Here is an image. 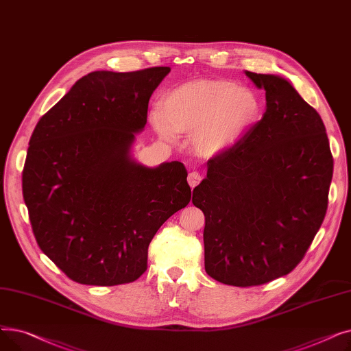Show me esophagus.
I'll list each match as a JSON object with an SVG mask.
<instances>
[{
    "label": "esophagus",
    "instance_id": "1",
    "mask_svg": "<svg viewBox=\"0 0 351 351\" xmlns=\"http://www.w3.org/2000/svg\"><path fill=\"white\" fill-rule=\"evenodd\" d=\"M200 180H202V176H200L197 172H191L189 176H188V183H189V186H191L192 189L199 185Z\"/></svg>",
    "mask_w": 351,
    "mask_h": 351
}]
</instances>
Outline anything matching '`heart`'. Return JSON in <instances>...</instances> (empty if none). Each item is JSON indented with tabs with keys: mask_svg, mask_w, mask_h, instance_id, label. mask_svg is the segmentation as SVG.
Returning a JSON list of instances; mask_svg holds the SVG:
<instances>
[{
	"mask_svg": "<svg viewBox=\"0 0 351 351\" xmlns=\"http://www.w3.org/2000/svg\"><path fill=\"white\" fill-rule=\"evenodd\" d=\"M261 112L254 92L229 80H193L169 89L151 115L158 135L175 142L176 134L191 135L200 156L229 151Z\"/></svg>",
	"mask_w": 351,
	"mask_h": 351,
	"instance_id": "1",
	"label": "heart"
}]
</instances>
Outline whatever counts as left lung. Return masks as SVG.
Returning <instances> with one entry per match:
<instances>
[{"instance_id": "1", "label": "left lung", "mask_w": 351, "mask_h": 351, "mask_svg": "<svg viewBox=\"0 0 351 351\" xmlns=\"http://www.w3.org/2000/svg\"><path fill=\"white\" fill-rule=\"evenodd\" d=\"M246 75L266 90V112L208 162L192 197L205 215L206 273L239 287L269 283L302 262L324 220L333 178L317 110L279 75Z\"/></svg>"}]
</instances>
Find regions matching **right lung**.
<instances>
[{
  "instance_id": "1",
  "label": "right lung",
  "mask_w": 351,
  "mask_h": 351,
  "mask_svg": "<svg viewBox=\"0 0 351 351\" xmlns=\"http://www.w3.org/2000/svg\"><path fill=\"white\" fill-rule=\"evenodd\" d=\"M169 72H90L34 129L24 202L36 243L73 282H135L158 229L191 202L183 163L147 168L131 154L147 104Z\"/></svg>"
}]
</instances>
